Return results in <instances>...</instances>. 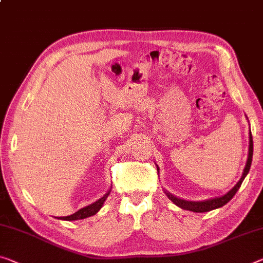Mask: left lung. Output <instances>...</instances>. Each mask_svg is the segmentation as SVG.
Returning <instances> with one entry per match:
<instances>
[{
  "mask_svg": "<svg viewBox=\"0 0 263 263\" xmlns=\"http://www.w3.org/2000/svg\"><path fill=\"white\" fill-rule=\"evenodd\" d=\"M252 159H253V136H252V133H249V153H248L247 164H246L243 174H242V177L240 179L239 182L236 183V185L232 189V191L226 194V195L221 196V197H215V199L207 200V201L193 202V201H185V200L177 199V197L173 196L172 194H169V193H165V194H167V196L174 202V203H175L176 205H179L180 208L185 209V211H191L194 213H205V212L213 211V209L220 208V207H222V205H224L226 203H228V202L233 199V196L235 195L236 192L239 191V188L241 187L242 182H243L246 175H247L249 172L250 164H252Z\"/></svg>",
  "mask_w": 263,
  "mask_h": 263,
  "instance_id": "obj_1",
  "label": "left lung"
}]
</instances>
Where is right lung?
I'll return each mask as SVG.
<instances>
[{
	"mask_svg": "<svg viewBox=\"0 0 263 263\" xmlns=\"http://www.w3.org/2000/svg\"><path fill=\"white\" fill-rule=\"evenodd\" d=\"M108 195H109V192H108L103 197H101V199H100L99 201L94 202V203H92V204L87 205V207L80 209V211L74 213V214H72V215L59 217V219L67 220V221H75V220H82V219H86V217H89V216H91V215H95V214L100 211L101 207H102L103 202L106 201Z\"/></svg>",
	"mask_w": 263,
	"mask_h": 263,
	"instance_id": "right-lung-1",
	"label": "right lung"
}]
</instances>
